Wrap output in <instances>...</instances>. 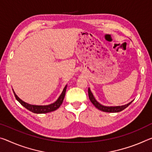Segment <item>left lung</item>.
Instances as JSON below:
<instances>
[{
	"instance_id": "1",
	"label": "left lung",
	"mask_w": 152,
	"mask_h": 152,
	"mask_svg": "<svg viewBox=\"0 0 152 152\" xmlns=\"http://www.w3.org/2000/svg\"><path fill=\"white\" fill-rule=\"evenodd\" d=\"M88 93L89 99H90L91 103H92L93 104L95 105V107H97L98 110L102 111V112H105L116 113V112H121V111L124 110L125 108H126L127 107H128L129 105L132 102H132H131L129 103H127V104L120 105V106H105V105L101 104V103H99L95 99L93 94L92 93V92H91L90 88H88Z\"/></svg>"
}]
</instances>
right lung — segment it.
<instances>
[{
	"label": "right lung",
	"mask_w": 152,
	"mask_h": 152,
	"mask_svg": "<svg viewBox=\"0 0 152 152\" xmlns=\"http://www.w3.org/2000/svg\"><path fill=\"white\" fill-rule=\"evenodd\" d=\"M66 88H67V85H66V86H65L64 88L63 89V91H62L61 94L59 95V97H58V99H57L56 102H55L53 103H50L49 105H36L29 104V103L21 100V99L16 95L15 91H13H13L16 99L18 100L24 107H26V109L33 113H35V114H46V113L53 112V111L57 110L60 107V105L62 104V103L64 102L65 95H66Z\"/></svg>",
	"instance_id": "right-lung-1"
}]
</instances>
